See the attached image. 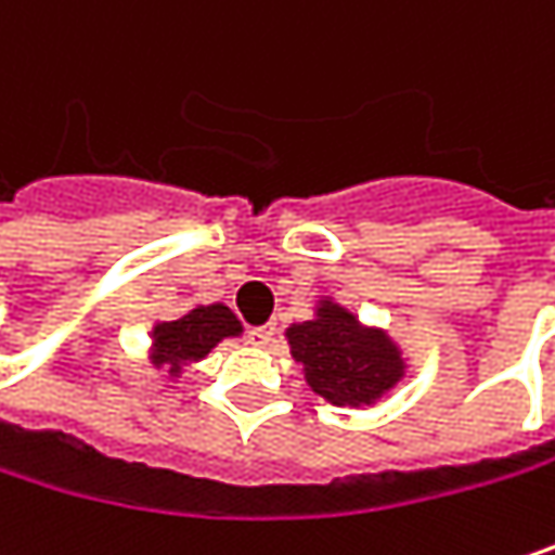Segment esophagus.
Masks as SVG:
<instances>
[{
	"mask_svg": "<svg viewBox=\"0 0 555 555\" xmlns=\"http://www.w3.org/2000/svg\"><path fill=\"white\" fill-rule=\"evenodd\" d=\"M273 324H263V327H250L247 330V339L254 343V346H270V339H273Z\"/></svg>",
	"mask_w": 555,
	"mask_h": 555,
	"instance_id": "1",
	"label": "esophagus"
}]
</instances>
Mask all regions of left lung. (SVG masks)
Segmentation results:
<instances>
[{
  "instance_id": "1",
  "label": "left lung",
  "mask_w": 555,
  "mask_h": 555,
  "mask_svg": "<svg viewBox=\"0 0 555 555\" xmlns=\"http://www.w3.org/2000/svg\"><path fill=\"white\" fill-rule=\"evenodd\" d=\"M288 352L301 362L308 387L333 406H375L406 378V356L400 343L375 324H362L333 295L314 301L308 321L285 327Z\"/></svg>"
}]
</instances>
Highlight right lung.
<instances>
[{
  "label": "right lung",
  "mask_w": 555,
  "mask_h": 555,
  "mask_svg": "<svg viewBox=\"0 0 555 555\" xmlns=\"http://www.w3.org/2000/svg\"><path fill=\"white\" fill-rule=\"evenodd\" d=\"M244 336L241 321L225 301L190 305L175 321H155L149 330V362L155 372H165L168 384L186 375L190 365L203 362L222 339Z\"/></svg>",
  "instance_id": "obj_1"
}]
</instances>
